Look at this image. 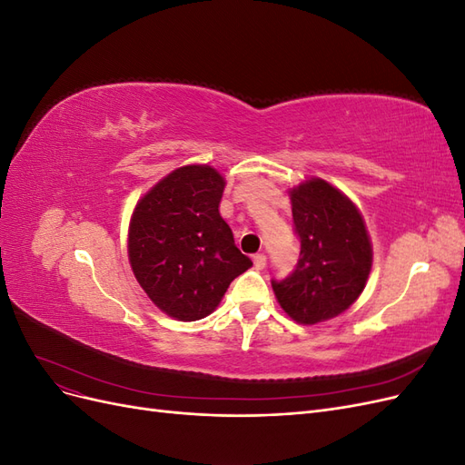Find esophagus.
<instances>
[{
	"instance_id": "obj_1",
	"label": "esophagus",
	"mask_w": 465,
	"mask_h": 465,
	"mask_svg": "<svg viewBox=\"0 0 465 465\" xmlns=\"http://www.w3.org/2000/svg\"><path fill=\"white\" fill-rule=\"evenodd\" d=\"M265 262H267V258H265L263 254H256V256H254V265H256V270H263V267H265Z\"/></svg>"
}]
</instances>
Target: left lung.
<instances>
[{"mask_svg":"<svg viewBox=\"0 0 465 465\" xmlns=\"http://www.w3.org/2000/svg\"><path fill=\"white\" fill-rule=\"evenodd\" d=\"M301 258L283 281H272L279 306L299 323L314 326L340 316L367 285L372 242L359 207L322 178L291 188Z\"/></svg>","mask_w":465,"mask_h":465,"instance_id":"obj_1","label":"left lung"}]
</instances>
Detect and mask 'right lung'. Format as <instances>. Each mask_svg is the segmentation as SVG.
<instances>
[{
    "label": "right lung",
    "instance_id": "1",
    "mask_svg": "<svg viewBox=\"0 0 465 465\" xmlns=\"http://www.w3.org/2000/svg\"><path fill=\"white\" fill-rule=\"evenodd\" d=\"M224 184L213 166H180L159 180L132 213V272L151 302L174 320L209 316L231 281L252 265L219 213Z\"/></svg>",
    "mask_w": 465,
    "mask_h": 465
}]
</instances>
